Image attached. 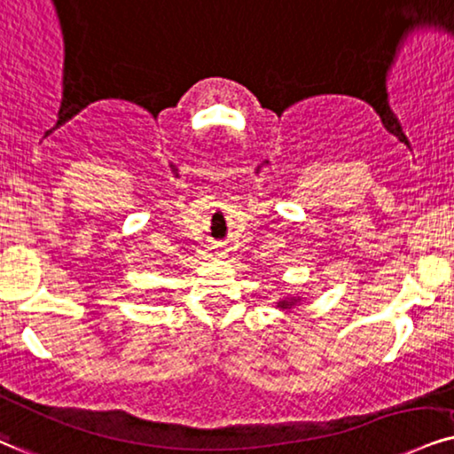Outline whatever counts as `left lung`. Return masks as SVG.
<instances>
[{
    "label": "left lung",
    "instance_id": "1",
    "mask_svg": "<svg viewBox=\"0 0 454 454\" xmlns=\"http://www.w3.org/2000/svg\"><path fill=\"white\" fill-rule=\"evenodd\" d=\"M301 296H286V299H279L278 303H276V307L279 311H290V309H294L296 305H301Z\"/></svg>",
    "mask_w": 454,
    "mask_h": 454
}]
</instances>
